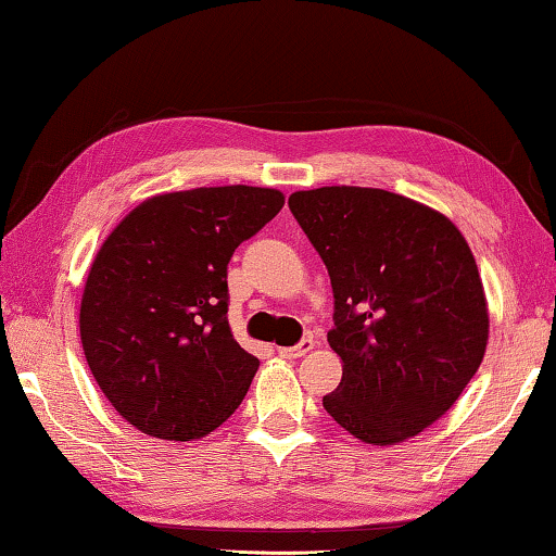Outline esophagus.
<instances>
[{"label": "esophagus", "instance_id": "obj_1", "mask_svg": "<svg viewBox=\"0 0 556 556\" xmlns=\"http://www.w3.org/2000/svg\"><path fill=\"white\" fill-rule=\"evenodd\" d=\"M312 349H314V339L306 337V339L299 341L296 346H279L277 351H279V356H285V358H299V356L309 354Z\"/></svg>", "mask_w": 556, "mask_h": 556}]
</instances>
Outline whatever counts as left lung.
I'll return each instance as SVG.
<instances>
[{"label": "left lung", "mask_w": 556, "mask_h": 556, "mask_svg": "<svg viewBox=\"0 0 556 556\" xmlns=\"http://www.w3.org/2000/svg\"><path fill=\"white\" fill-rule=\"evenodd\" d=\"M289 210L331 277L329 416L364 443L418 435L460 399L488 346V302L460 230L378 188L302 190Z\"/></svg>", "instance_id": "obj_1"}]
</instances>
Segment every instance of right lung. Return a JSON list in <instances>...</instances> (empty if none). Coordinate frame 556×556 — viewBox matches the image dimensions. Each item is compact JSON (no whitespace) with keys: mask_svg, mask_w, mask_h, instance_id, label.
I'll list each match as a JSON object with an SVG mask.
<instances>
[{"mask_svg":"<svg viewBox=\"0 0 556 556\" xmlns=\"http://www.w3.org/2000/svg\"><path fill=\"white\" fill-rule=\"evenodd\" d=\"M285 195L225 185L148 198L101 244L81 299L88 368L140 433L195 440L232 416L260 361L227 321V264Z\"/></svg>","mask_w":556,"mask_h":556,"instance_id":"add662e5","label":"right lung"}]
</instances>
